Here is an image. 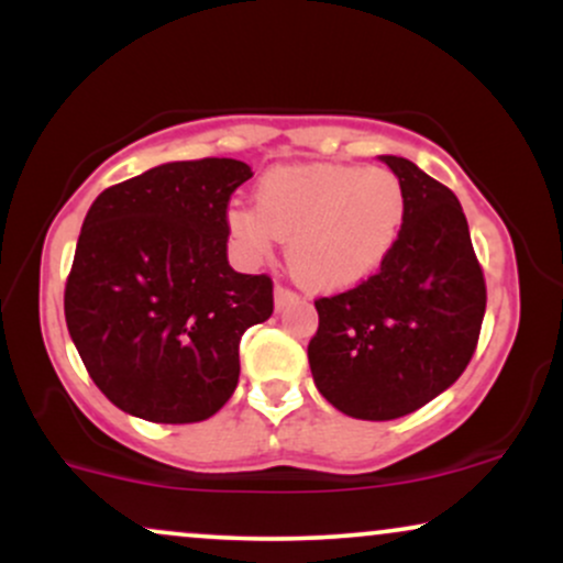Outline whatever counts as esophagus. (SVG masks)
<instances>
[{"mask_svg": "<svg viewBox=\"0 0 563 563\" xmlns=\"http://www.w3.org/2000/svg\"><path fill=\"white\" fill-rule=\"evenodd\" d=\"M294 301H299V296H296L294 290H288V288H283V286H275V307L277 309L288 307V303H294Z\"/></svg>", "mask_w": 563, "mask_h": 563, "instance_id": "esophagus-1", "label": "esophagus"}]
</instances>
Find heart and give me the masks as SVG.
<instances>
[{"instance_id": "obj_1", "label": "heart", "mask_w": 563, "mask_h": 563, "mask_svg": "<svg viewBox=\"0 0 563 563\" xmlns=\"http://www.w3.org/2000/svg\"><path fill=\"white\" fill-rule=\"evenodd\" d=\"M407 214L405 187L389 169L299 164L269 169L256 209L230 206L228 235L245 262H264L286 243L290 273L320 294L349 290L389 260Z\"/></svg>"}]
</instances>
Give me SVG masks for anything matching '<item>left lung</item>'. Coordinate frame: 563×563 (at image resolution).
Instances as JSON below:
<instances>
[{"instance_id": "1", "label": "left lung", "mask_w": 563, "mask_h": 563, "mask_svg": "<svg viewBox=\"0 0 563 563\" xmlns=\"http://www.w3.org/2000/svg\"><path fill=\"white\" fill-rule=\"evenodd\" d=\"M405 187L399 241L376 275L318 299L309 367L360 421H394L450 389L479 341L487 288L455 192L412 161L378 156Z\"/></svg>"}]
</instances>
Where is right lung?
I'll use <instances>...</instances> for the list:
<instances>
[{"label": "right lung", "instance_id": "add662e5", "mask_svg": "<svg viewBox=\"0 0 563 563\" xmlns=\"http://www.w3.org/2000/svg\"><path fill=\"white\" fill-rule=\"evenodd\" d=\"M249 164L169 161L108 187L84 217L66 322L97 389L153 423H198L232 397L243 333L273 280L228 262V200Z\"/></svg>", "mask_w": 563, "mask_h": 563}]
</instances>
